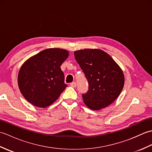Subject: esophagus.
Masks as SVG:
<instances>
[{
    "mask_svg": "<svg viewBox=\"0 0 152 152\" xmlns=\"http://www.w3.org/2000/svg\"><path fill=\"white\" fill-rule=\"evenodd\" d=\"M70 86L72 87V88H76V82H73L72 83H70Z\"/></svg>",
    "mask_w": 152,
    "mask_h": 152,
    "instance_id": "obj_1",
    "label": "esophagus"
}]
</instances>
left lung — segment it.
<instances>
[{"label":"left lung","instance_id":"left-lung-1","mask_svg":"<svg viewBox=\"0 0 152 152\" xmlns=\"http://www.w3.org/2000/svg\"><path fill=\"white\" fill-rule=\"evenodd\" d=\"M74 54L89 83L88 91L82 94L85 104L93 110L112 104L124 86V75L120 67L101 50L85 49L74 51Z\"/></svg>","mask_w":152,"mask_h":152}]
</instances>
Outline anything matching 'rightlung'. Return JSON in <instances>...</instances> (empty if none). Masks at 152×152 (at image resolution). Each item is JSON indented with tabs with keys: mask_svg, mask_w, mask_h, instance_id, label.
I'll return each mask as SVG.
<instances>
[{
	"mask_svg": "<svg viewBox=\"0 0 152 152\" xmlns=\"http://www.w3.org/2000/svg\"><path fill=\"white\" fill-rule=\"evenodd\" d=\"M69 52L60 48L41 51L23 64L18 86L25 99L38 107L46 108L59 98L67 85L61 65Z\"/></svg>",
	"mask_w": 152,
	"mask_h": 152,
	"instance_id": "right-lung-1",
	"label": "right lung"
}]
</instances>
